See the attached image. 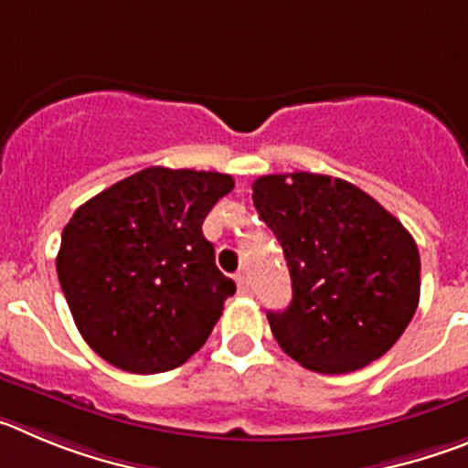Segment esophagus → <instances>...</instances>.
<instances>
[{"mask_svg":"<svg viewBox=\"0 0 468 468\" xmlns=\"http://www.w3.org/2000/svg\"><path fill=\"white\" fill-rule=\"evenodd\" d=\"M235 282H238L239 293H244V296H247V293H251V282H250V277H247V272H238V275H235Z\"/></svg>","mask_w":468,"mask_h":468,"instance_id":"1","label":"esophagus"}]
</instances>
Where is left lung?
<instances>
[{
    "label": "left lung",
    "mask_w": 468,
    "mask_h": 468,
    "mask_svg": "<svg viewBox=\"0 0 468 468\" xmlns=\"http://www.w3.org/2000/svg\"><path fill=\"white\" fill-rule=\"evenodd\" d=\"M251 188L292 275L289 307L268 313L280 347L331 376L380 359L418 310L420 251L412 235L345 179L265 175Z\"/></svg>",
    "instance_id": "8db88e82"
}]
</instances>
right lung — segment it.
I'll use <instances>...</instances> for the list:
<instances>
[{
  "label": "right lung",
  "mask_w": 468,
  "mask_h": 468,
  "mask_svg": "<svg viewBox=\"0 0 468 468\" xmlns=\"http://www.w3.org/2000/svg\"><path fill=\"white\" fill-rule=\"evenodd\" d=\"M230 175L146 167L104 188L62 230L56 268L79 334L128 373L191 359L235 293L203 221Z\"/></svg>",
  "instance_id": "right-lung-1"
}]
</instances>
